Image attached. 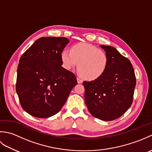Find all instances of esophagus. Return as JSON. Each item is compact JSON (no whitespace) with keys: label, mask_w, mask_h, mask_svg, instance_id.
<instances>
[{"label":"esophagus","mask_w":152,"mask_h":152,"mask_svg":"<svg viewBox=\"0 0 152 152\" xmlns=\"http://www.w3.org/2000/svg\"><path fill=\"white\" fill-rule=\"evenodd\" d=\"M77 82H78V83H82L83 82L82 80H81L80 78H77Z\"/></svg>","instance_id":"1"}]
</instances>
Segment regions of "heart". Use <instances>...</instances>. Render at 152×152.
<instances>
[{
  "label": "heart",
  "mask_w": 152,
  "mask_h": 152,
  "mask_svg": "<svg viewBox=\"0 0 152 152\" xmlns=\"http://www.w3.org/2000/svg\"><path fill=\"white\" fill-rule=\"evenodd\" d=\"M61 57L63 66L67 70L74 69L78 64L79 74L89 80L100 78L108 65V56L105 51L85 42L73 45L70 52L63 51Z\"/></svg>",
  "instance_id": "heart-1"
}]
</instances>
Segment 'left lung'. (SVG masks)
Here are the masks:
<instances>
[{
    "label": "left lung",
    "mask_w": 152,
    "mask_h": 152,
    "mask_svg": "<svg viewBox=\"0 0 152 152\" xmlns=\"http://www.w3.org/2000/svg\"><path fill=\"white\" fill-rule=\"evenodd\" d=\"M101 47L107 54V68L100 78L83 82L85 102L93 117L112 121L121 117L133 103L136 76L129 59L114 47Z\"/></svg>",
    "instance_id": "1"
}]
</instances>
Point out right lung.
Here are the masks:
<instances>
[{
	"label": "right lung",
	"mask_w": 152,
	"mask_h": 152,
	"mask_svg": "<svg viewBox=\"0 0 152 152\" xmlns=\"http://www.w3.org/2000/svg\"><path fill=\"white\" fill-rule=\"evenodd\" d=\"M69 42L65 37L40 38L19 59L16 92L22 108L34 117L56 114L77 84L74 74L61 66V55Z\"/></svg>",
	"instance_id": "add662e5"
}]
</instances>
